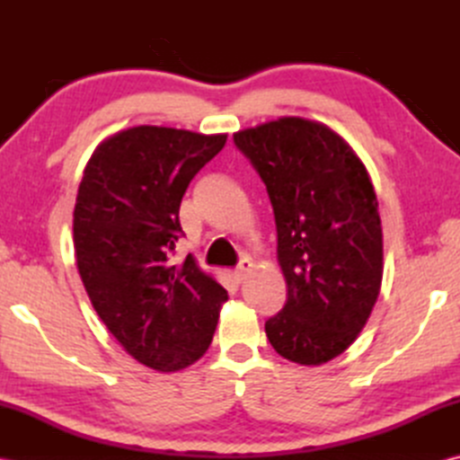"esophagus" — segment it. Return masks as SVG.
I'll use <instances>...</instances> for the list:
<instances>
[{"mask_svg": "<svg viewBox=\"0 0 460 460\" xmlns=\"http://www.w3.org/2000/svg\"><path fill=\"white\" fill-rule=\"evenodd\" d=\"M251 270H252V261L251 259H243L239 265H237L235 272H233V277H235L237 282H243V280L247 279V275H249Z\"/></svg>", "mask_w": 460, "mask_h": 460, "instance_id": "esophagus-1", "label": "esophagus"}]
</instances>
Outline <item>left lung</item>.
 Segmentation results:
<instances>
[{
    "instance_id": "obj_1",
    "label": "left lung",
    "mask_w": 460,
    "mask_h": 460,
    "mask_svg": "<svg viewBox=\"0 0 460 460\" xmlns=\"http://www.w3.org/2000/svg\"><path fill=\"white\" fill-rule=\"evenodd\" d=\"M233 142L267 185L288 288L267 338L295 364H326L366 326L384 277L369 173L340 134L298 116L235 132Z\"/></svg>"
}]
</instances>
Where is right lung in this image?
<instances>
[{"label":"right lung","instance_id":"1","mask_svg":"<svg viewBox=\"0 0 460 460\" xmlns=\"http://www.w3.org/2000/svg\"><path fill=\"white\" fill-rule=\"evenodd\" d=\"M225 142L227 134L134 126L94 150L76 193L73 241L86 295L120 346L162 374L208 351L227 300L191 255L172 261L183 193Z\"/></svg>","mask_w":460,"mask_h":460}]
</instances>
